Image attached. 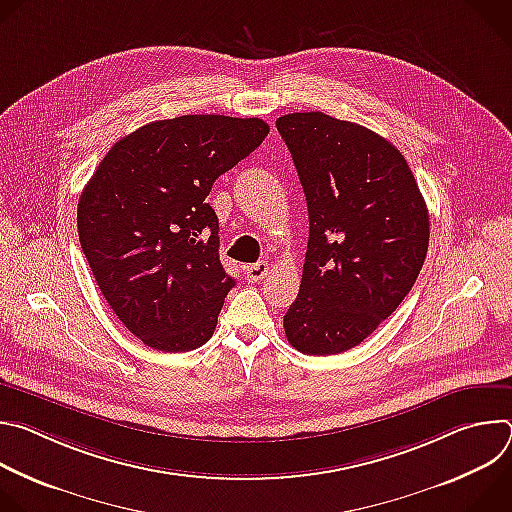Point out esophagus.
Masks as SVG:
<instances>
[{
  "label": "esophagus",
  "mask_w": 512,
  "mask_h": 512,
  "mask_svg": "<svg viewBox=\"0 0 512 512\" xmlns=\"http://www.w3.org/2000/svg\"><path fill=\"white\" fill-rule=\"evenodd\" d=\"M267 273H269V263L267 261H257V263L245 267V277L249 281H261V279L267 277Z\"/></svg>",
  "instance_id": "esophagus-1"
}]
</instances>
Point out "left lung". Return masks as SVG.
Listing matches in <instances>:
<instances>
[{"label":"left lung","instance_id":"8db88e82","mask_svg":"<svg viewBox=\"0 0 512 512\" xmlns=\"http://www.w3.org/2000/svg\"><path fill=\"white\" fill-rule=\"evenodd\" d=\"M296 164L310 218L289 344L312 356L358 346L411 291L429 245V214L391 141L320 111L275 121Z\"/></svg>","mask_w":512,"mask_h":512}]
</instances>
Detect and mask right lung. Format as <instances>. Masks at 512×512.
<instances>
[{
    "label": "right lung",
    "instance_id": "1",
    "mask_svg": "<svg viewBox=\"0 0 512 512\" xmlns=\"http://www.w3.org/2000/svg\"><path fill=\"white\" fill-rule=\"evenodd\" d=\"M263 119L182 115L119 139L79 198L81 249L123 326L188 352L214 332L235 279L218 257L214 180L255 152Z\"/></svg>",
    "mask_w": 512,
    "mask_h": 512
}]
</instances>
